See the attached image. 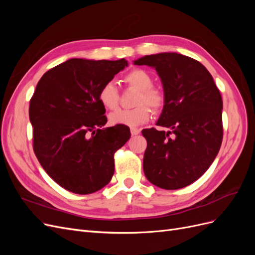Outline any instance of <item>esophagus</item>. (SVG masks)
Listing matches in <instances>:
<instances>
[{
	"instance_id": "obj_1",
	"label": "esophagus",
	"mask_w": 255,
	"mask_h": 255,
	"mask_svg": "<svg viewBox=\"0 0 255 255\" xmlns=\"http://www.w3.org/2000/svg\"><path fill=\"white\" fill-rule=\"evenodd\" d=\"M139 133H140V129H139V128H130V134H132V136L138 135Z\"/></svg>"
}]
</instances>
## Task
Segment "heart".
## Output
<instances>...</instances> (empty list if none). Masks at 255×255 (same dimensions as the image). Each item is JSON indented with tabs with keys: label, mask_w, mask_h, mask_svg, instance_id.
Masks as SVG:
<instances>
[{
	"label": "heart",
	"mask_w": 255,
	"mask_h": 255,
	"mask_svg": "<svg viewBox=\"0 0 255 255\" xmlns=\"http://www.w3.org/2000/svg\"><path fill=\"white\" fill-rule=\"evenodd\" d=\"M128 86L138 90L135 99L136 107L132 110H118L110 115V121L114 126L139 127L151 118V110L160 111L165 104L164 92L152 87V76L142 69H134L129 71L123 79ZM98 99L105 109H117L120 100V94L117 85L114 82H106L98 92Z\"/></svg>",
	"instance_id": "obj_1"
}]
</instances>
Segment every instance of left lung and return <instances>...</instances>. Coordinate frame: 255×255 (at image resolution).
I'll list each match as a JSON object with an SVG mask.
<instances>
[{
	"label": "left lung",
	"instance_id": "left-lung-1",
	"mask_svg": "<svg viewBox=\"0 0 255 255\" xmlns=\"http://www.w3.org/2000/svg\"><path fill=\"white\" fill-rule=\"evenodd\" d=\"M134 64L157 71L165 104L156 125L171 129H142L148 143L144 175L159 188L186 187L210 168L219 152L223 135L220 91L201 63L182 54L145 55Z\"/></svg>",
	"mask_w": 255,
	"mask_h": 255
}]
</instances>
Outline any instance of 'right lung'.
I'll return each mask as SVG.
<instances>
[{"label":"right lung","instance_id":"right-lung-1","mask_svg":"<svg viewBox=\"0 0 255 255\" xmlns=\"http://www.w3.org/2000/svg\"><path fill=\"white\" fill-rule=\"evenodd\" d=\"M128 61L72 58L45 72L29 102L35 155L59 186L79 195L103 188L115 171L114 154L130 137L126 126L103 128L99 89Z\"/></svg>","mask_w":255,"mask_h":255}]
</instances>
